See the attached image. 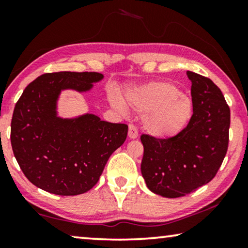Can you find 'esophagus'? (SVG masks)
Wrapping results in <instances>:
<instances>
[{"label": "esophagus", "instance_id": "obj_1", "mask_svg": "<svg viewBox=\"0 0 248 248\" xmlns=\"http://www.w3.org/2000/svg\"><path fill=\"white\" fill-rule=\"evenodd\" d=\"M138 135H139V133H138L137 127H135L134 125L131 124L130 126H128V138H130V139H137Z\"/></svg>", "mask_w": 248, "mask_h": 248}]
</instances>
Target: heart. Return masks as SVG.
<instances>
[{
  "label": "heart",
  "instance_id": "obj_1",
  "mask_svg": "<svg viewBox=\"0 0 248 248\" xmlns=\"http://www.w3.org/2000/svg\"><path fill=\"white\" fill-rule=\"evenodd\" d=\"M109 103L115 109L127 111V107L143 114L144 130L157 139H171L187 126L193 116V101L170 82H150L126 90L125 100L110 93Z\"/></svg>",
  "mask_w": 248,
  "mask_h": 248
}]
</instances>
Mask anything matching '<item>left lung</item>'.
<instances>
[{
    "label": "left lung",
    "instance_id": "1",
    "mask_svg": "<svg viewBox=\"0 0 248 248\" xmlns=\"http://www.w3.org/2000/svg\"><path fill=\"white\" fill-rule=\"evenodd\" d=\"M192 82L193 116L171 139L142 134L141 172L148 188L176 199L194 192L215 177L227 154L230 109L221 90L209 78L187 71Z\"/></svg>",
    "mask_w": 248,
    "mask_h": 248
}]
</instances>
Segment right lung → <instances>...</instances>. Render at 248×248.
Segmentation results:
<instances>
[{
    "mask_svg": "<svg viewBox=\"0 0 248 248\" xmlns=\"http://www.w3.org/2000/svg\"><path fill=\"white\" fill-rule=\"evenodd\" d=\"M103 79L97 72L46 73L23 90L13 110L11 145L23 174L37 187L56 195L88 192L126 140V124L89 113L59 116L62 91L88 93Z\"/></svg>",
    "mask_w": 248,
    "mask_h": 248,
    "instance_id": "right-lung-1",
    "label": "right lung"
}]
</instances>
